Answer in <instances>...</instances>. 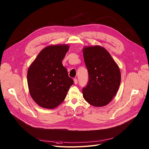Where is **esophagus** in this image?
<instances>
[{"instance_id": "obj_1", "label": "esophagus", "mask_w": 149, "mask_h": 149, "mask_svg": "<svg viewBox=\"0 0 149 149\" xmlns=\"http://www.w3.org/2000/svg\"><path fill=\"white\" fill-rule=\"evenodd\" d=\"M74 82L75 84H78V80L76 78L74 79Z\"/></svg>"}]
</instances>
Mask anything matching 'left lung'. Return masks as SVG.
<instances>
[{"instance_id": "left-lung-1", "label": "left lung", "mask_w": 149, "mask_h": 149, "mask_svg": "<svg viewBox=\"0 0 149 149\" xmlns=\"http://www.w3.org/2000/svg\"><path fill=\"white\" fill-rule=\"evenodd\" d=\"M82 51L89 75L87 86L82 89L83 97L94 107H103L111 101L118 91L120 68L110 53L101 46L85 47Z\"/></svg>"}]
</instances>
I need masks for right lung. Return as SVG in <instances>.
I'll return each instance as SVG.
<instances>
[{
    "instance_id": "add662e5",
    "label": "right lung",
    "mask_w": 149,
    "mask_h": 149,
    "mask_svg": "<svg viewBox=\"0 0 149 149\" xmlns=\"http://www.w3.org/2000/svg\"><path fill=\"white\" fill-rule=\"evenodd\" d=\"M70 47L49 45L42 49L29 66L27 81L30 95L40 107L53 109L65 100L74 83L62 61Z\"/></svg>"
}]
</instances>
